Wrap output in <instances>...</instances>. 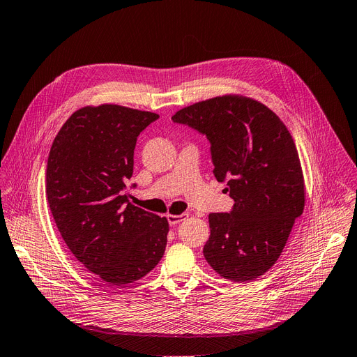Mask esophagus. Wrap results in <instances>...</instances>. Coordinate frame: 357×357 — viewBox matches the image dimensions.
Here are the masks:
<instances>
[{"label":"esophagus","instance_id":"34e87169","mask_svg":"<svg viewBox=\"0 0 357 357\" xmlns=\"http://www.w3.org/2000/svg\"><path fill=\"white\" fill-rule=\"evenodd\" d=\"M189 216V213H180V215H167V220H168V224L172 225V227H174V225H177V224H180L181 220H184L185 218Z\"/></svg>","mask_w":357,"mask_h":357}]
</instances>
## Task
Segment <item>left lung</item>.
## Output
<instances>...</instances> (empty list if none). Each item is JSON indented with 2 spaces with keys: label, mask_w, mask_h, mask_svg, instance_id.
I'll use <instances>...</instances> for the list:
<instances>
[{
  "label": "left lung",
  "mask_w": 357,
  "mask_h": 357,
  "mask_svg": "<svg viewBox=\"0 0 357 357\" xmlns=\"http://www.w3.org/2000/svg\"><path fill=\"white\" fill-rule=\"evenodd\" d=\"M173 122L205 135L213 174L234 199L229 212L211 213L203 256L234 282L261 276L283 251L303 212L299 155L280 119L256 100L224 96L177 112Z\"/></svg>",
  "instance_id": "1"
}]
</instances>
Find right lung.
<instances>
[{
  "label": "right lung",
  "mask_w": 357,
  "mask_h": 357,
  "mask_svg": "<svg viewBox=\"0 0 357 357\" xmlns=\"http://www.w3.org/2000/svg\"><path fill=\"white\" fill-rule=\"evenodd\" d=\"M158 117L114 105L82 107L50 146L46 196L55 224L77 260L112 286L139 280L165 251L167 219L125 195L139 133Z\"/></svg>",
  "instance_id": "add662e5"
}]
</instances>
